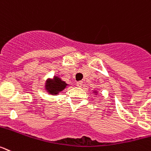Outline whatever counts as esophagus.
Wrapping results in <instances>:
<instances>
[{"instance_id":"1","label":"esophagus","mask_w":151,"mask_h":151,"mask_svg":"<svg viewBox=\"0 0 151 151\" xmlns=\"http://www.w3.org/2000/svg\"><path fill=\"white\" fill-rule=\"evenodd\" d=\"M76 86H78V87H82V82H76Z\"/></svg>"}]
</instances>
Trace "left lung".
I'll use <instances>...</instances> for the list:
<instances>
[{
  "label": "left lung",
  "instance_id": "1",
  "mask_svg": "<svg viewBox=\"0 0 151 151\" xmlns=\"http://www.w3.org/2000/svg\"><path fill=\"white\" fill-rule=\"evenodd\" d=\"M93 92L95 94V95H96V94H98V91H93Z\"/></svg>",
  "mask_w": 151,
  "mask_h": 151
}]
</instances>
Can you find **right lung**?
I'll return each instance as SVG.
<instances>
[{
    "mask_svg": "<svg viewBox=\"0 0 151 151\" xmlns=\"http://www.w3.org/2000/svg\"><path fill=\"white\" fill-rule=\"evenodd\" d=\"M68 86L66 82H64L59 76H54L52 78H48L45 83V89L49 94L56 95L66 88Z\"/></svg>",
    "mask_w": 151,
    "mask_h": 151,
    "instance_id": "right-lung-1",
    "label": "right lung"
}]
</instances>
